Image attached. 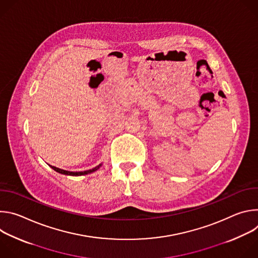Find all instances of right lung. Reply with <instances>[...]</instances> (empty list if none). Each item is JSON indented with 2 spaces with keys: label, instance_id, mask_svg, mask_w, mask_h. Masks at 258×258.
<instances>
[{
  "label": "right lung",
  "instance_id": "right-lung-1",
  "mask_svg": "<svg viewBox=\"0 0 258 258\" xmlns=\"http://www.w3.org/2000/svg\"><path fill=\"white\" fill-rule=\"evenodd\" d=\"M101 165H102V164H99L98 166H96V167H94V168H92V169L85 170V171H77V172H75V171L64 170V169H61V168H58V167H56V166H52V165H50V166H51L55 171H57V172H59V173H61V174H66V175H75V176H78V175H84V174L92 173V172H94V171L98 170V169L100 168V166H101Z\"/></svg>",
  "mask_w": 258,
  "mask_h": 258
}]
</instances>
